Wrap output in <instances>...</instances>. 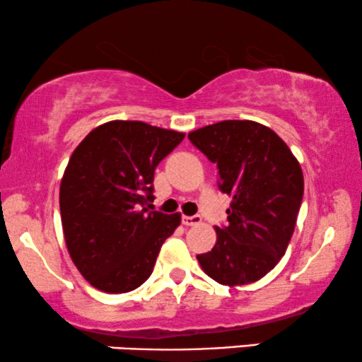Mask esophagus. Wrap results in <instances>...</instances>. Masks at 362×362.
Segmentation results:
<instances>
[{
    "instance_id": "esophagus-1",
    "label": "esophagus",
    "mask_w": 362,
    "mask_h": 362,
    "mask_svg": "<svg viewBox=\"0 0 362 362\" xmlns=\"http://www.w3.org/2000/svg\"><path fill=\"white\" fill-rule=\"evenodd\" d=\"M201 221H203V218L199 214L182 216V224H186V226H196V224H201Z\"/></svg>"
}]
</instances>
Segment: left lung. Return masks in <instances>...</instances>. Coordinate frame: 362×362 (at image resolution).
<instances>
[{"label":"left lung","instance_id":"8db88e82","mask_svg":"<svg viewBox=\"0 0 362 362\" xmlns=\"http://www.w3.org/2000/svg\"><path fill=\"white\" fill-rule=\"evenodd\" d=\"M187 138L218 166L219 189L233 198L214 247L198 255L216 283L243 286L264 278L284 256L303 203L304 177L288 144L256 121L228 119Z\"/></svg>","mask_w":362,"mask_h":362}]
</instances>
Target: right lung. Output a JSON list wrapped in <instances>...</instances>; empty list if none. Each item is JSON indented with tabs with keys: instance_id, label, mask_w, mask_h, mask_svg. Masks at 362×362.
<instances>
[{
	"instance_id": "right-lung-1",
	"label": "right lung",
	"mask_w": 362,
	"mask_h": 362,
	"mask_svg": "<svg viewBox=\"0 0 362 362\" xmlns=\"http://www.w3.org/2000/svg\"><path fill=\"white\" fill-rule=\"evenodd\" d=\"M185 133L143 121L98 126L74 149L59 186L69 256L105 293H128L153 273L181 214L153 211L154 170Z\"/></svg>"
}]
</instances>
